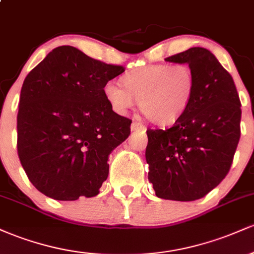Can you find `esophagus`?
<instances>
[{
    "mask_svg": "<svg viewBox=\"0 0 254 254\" xmlns=\"http://www.w3.org/2000/svg\"><path fill=\"white\" fill-rule=\"evenodd\" d=\"M131 130H132V131H142V132H144V131L147 130V127H145L142 123H139V122H133V123L131 124Z\"/></svg>",
    "mask_w": 254,
    "mask_h": 254,
    "instance_id": "obj_1",
    "label": "esophagus"
}]
</instances>
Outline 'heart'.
Masks as SVG:
<instances>
[{
	"label": "heart",
	"instance_id": "heart-1",
	"mask_svg": "<svg viewBox=\"0 0 254 254\" xmlns=\"http://www.w3.org/2000/svg\"><path fill=\"white\" fill-rule=\"evenodd\" d=\"M122 84L124 89L115 82L104 87L105 98L116 112L125 113L136 100L148 121L170 125L188 110L196 80L186 64H149L127 72Z\"/></svg>",
	"mask_w": 254,
	"mask_h": 254
}]
</instances>
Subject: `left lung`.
Here are the masks:
<instances>
[{"label":"left lung","mask_w":254,"mask_h":254,"mask_svg":"<svg viewBox=\"0 0 254 254\" xmlns=\"http://www.w3.org/2000/svg\"><path fill=\"white\" fill-rule=\"evenodd\" d=\"M196 80L188 110L170 129H148V179L159 198L190 202L226 178L240 139L241 103L232 75L204 48L166 58Z\"/></svg>","instance_id":"left-lung-1"}]
</instances>
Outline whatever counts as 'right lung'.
Instances as JSON below:
<instances>
[{"instance_id": "add662e5", "label": "right lung", "mask_w": 254, "mask_h": 254, "mask_svg": "<svg viewBox=\"0 0 254 254\" xmlns=\"http://www.w3.org/2000/svg\"><path fill=\"white\" fill-rule=\"evenodd\" d=\"M125 69L72 46L54 49L26 76L17 112V155L34 188L57 200L94 197L109 155L130 135L104 87Z\"/></svg>"}]
</instances>
